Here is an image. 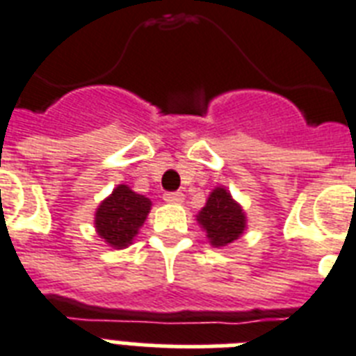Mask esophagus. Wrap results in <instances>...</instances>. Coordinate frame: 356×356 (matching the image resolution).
Returning a JSON list of instances; mask_svg holds the SVG:
<instances>
[{"label": "esophagus", "mask_w": 356, "mask_h": 356, "mask_svg": "<svg viewBox=\"0 0 356 356\" xmlns=\"http://www.w3.org/2000/svg\"><path fill=\"white\" fill-rule=\"evenodd\" d=\"M166 202H183L184 195L181 192H166L163 197Z\"/></svg>", "instance_id": "obj_1"}]
</instances>
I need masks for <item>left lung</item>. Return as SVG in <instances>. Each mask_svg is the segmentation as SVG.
Segmentation results:
<instances>
[{
    "label": "left lung",
    "mask_w": 356,
    "mask_h": 356,
    "mask_svg": "<svg viewBox=\"0 0 356 356\" xmlns=\"http://www.w3.org/2000/svg\"><path fill=\"white\" fill-rule=\"evenodd\" d=\"M197 220L206 229L215 248L228 246L237 241L246 228V217L241 206L232 199L224 188H215Z\"/></svg>",
    "instance_id": "1"
}]
</instances>
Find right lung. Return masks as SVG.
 Returning <instances> with one entry per match:
<instances>
[{
	"mask_svg": "<svg viewBox=\"0 0 356 356\" xmlns=\"http://www.w3.org/2000/svg\"><path fill=\"white\" fill-rule=\"evenodd\" d=\"M150 199L121 184L95 211V229L110 246L127 248L150 211Z\"/></svg>",
	"mask_w": 356,
	"mask_h": 356,
	"instance_id": "add662e5",
	"label": "right lung"
}]
</instances>
